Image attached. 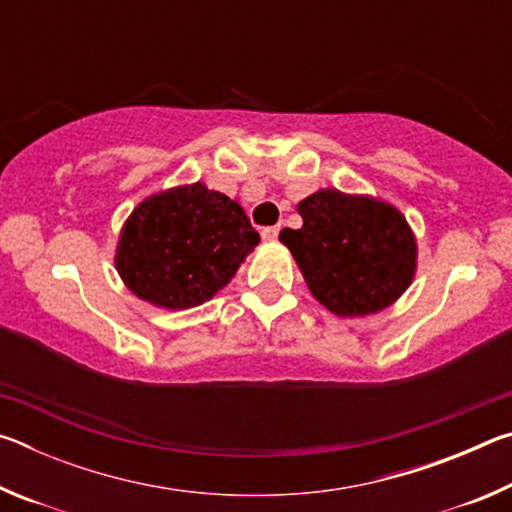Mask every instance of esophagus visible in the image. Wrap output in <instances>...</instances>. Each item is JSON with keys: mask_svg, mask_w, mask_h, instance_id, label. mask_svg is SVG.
Masks as SVG:
<instances>
[{"mask_svg": "<svg viewBox=\"0 0 512 512\" xmlns=\"http://www.w3.org/2000/svg\"><path fill=\"white\" fill-rule=\"evenodd\" d=\"M277 235H280V228H277V225H268V228L262 230V239L264 241H275Z\"/></svg>", "mask_w": 512, "mask_h": 512, "instance_id": "1", "label": "esophagus"}]
</instances>
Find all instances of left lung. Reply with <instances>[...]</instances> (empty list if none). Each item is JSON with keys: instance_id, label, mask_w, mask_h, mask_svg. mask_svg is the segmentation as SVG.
<instances>
[{"instance_id": "obj_1", "label": "left lung", "mask_w": 512, "mask_h": 512, "mask_svg": "<svg viewBox=\"0 0 512 512\" xmlns=\"http://www.w3.org/2000/svg\"><path fill=\"white\" fill-rule=\"evenodd\" d=\"M302 228H284L314 298L336 316H368L409 289L415 275V237L393 205L370 196L320 189L298 203Z\"/></svg>"}]
</instances>
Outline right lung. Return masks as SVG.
Instances as JSON below:
<instances>
[{"label":"right lung","instance_id":"add662e5","mask_svg":"<svg viewBox=\"0 0 512 512\" xmlns=\"http://www.w3.org/2000/svg\"><path fill=\"white\" fill-rule=\"evenodd\" d=\"M257 244L244 207L194 183L135 207L119 235L115 266L137 298L189 309L223 289Z\"/></svg>","mask_w":512,"mask_h":512}]
</instances>
